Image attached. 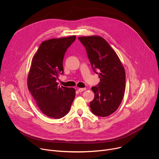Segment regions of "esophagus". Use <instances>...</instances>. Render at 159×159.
<instances>
[{"label":"esophagus","mask_w":159,"mask_h":159,"mask_svg":"<svg viewBox=\"0 0 159 159\" xmlns=\"http://www.w3.org/2000/svg\"><path fill=\"white\" fill-rule=\"evenodd\" d=\"M86 90V88H79V89H78L79 93H82V92L84 91V90Z\"/></svg>","instance_id":"34e87169"}]
</instances>
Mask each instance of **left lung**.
I'll list each match as a JSON object with an SVG mask.
<instances>
[{
	"mask_svg": "<svg viewBox=\"0 0 159 159\" xmlns=\"http://www.w3.org/2000/svg\"><path fill=\"white\" fill-rule=\"evenodd\" d=\"M87 51L94 72L99 74V83L92 87L95 96L90 102L94 115L106 117L117 110L125 90L124 67L116 52L102 37L82 36L78 38Z\"/></svg>",
	"mask_w": 159,
	"mask_h": 159,
	"instance_id": "left-lung-1",
	"label": "left lung"
}]
</instances>
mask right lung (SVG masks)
Masks as SVG:
<instances>
[{
  "mask_svg": "<svg viewBox=\"0 0 159 159\" xmlns=\"http://www.w3.org/2000/svg\"><path fill=\"white\" fill-rule=\"evenodd\" d=\"M75 36L43 41L33 58L28 77V87L41 112L60 119L70 111L75 96L72 87H60L57 82L63 74L65 53L75 41Z\"/></svg>",
  "mask_w": 159,
  "mask_h": 159,
  "instance_id": "1",
  "label": "right lung"
}]
</instances>
